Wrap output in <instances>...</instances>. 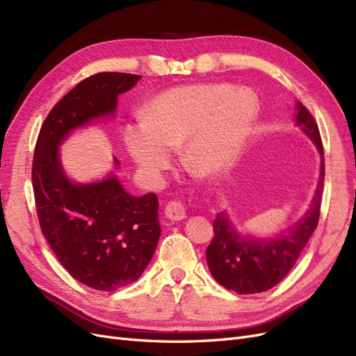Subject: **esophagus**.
<instances>
[{"mask_svg": "<svg viewBox=\"0 0 356 356\" xmlns=\"http://www.w3.org/2000/svg\"><path fill=\"white\" fill-rule=\"evenodd\" d=\"M165 215L172 221H179L186 218V207L179 200H172L166 204Z\"/></svg>", "mask_w": 356, "mask_h": 356, "instance_id": "obj_1", "label": "esophagus"}]
</instances>
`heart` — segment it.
Instances as JSON below:
<instances>
[{
	"instance_id": "b5f03b06",
	"label": "heart",
	"mask_w": 356,
	"mask_h": 356,
	"mask_svg": "<svg viewBox=\"0 0 356 356\" xmlns=\"http://www.w3.org/2000/svg\"><path fill=\"white\" fill-rule=\"evenodd\" d=\"M260 111L257 95L229 83L181 86L160 93L124 127V144L141 174L157 181L182 145V161L215 177L241 153Z\"/></svg>"
}]
</instances>
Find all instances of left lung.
<instances>
[{
  "label": "left lung",
  "instance_id": "1",
  "mask_svg": "<svg viewBox=\"0 0 356 356\" xmlns=\"http://www.w3.org/2000/svg\"><path fill=\"white\" fill-rule=\"evenodd\" d=\"M296 124L315 143L322 157L318 187L305 217L268 239L242 236L224 212L213 220V239L207 248L209 270L215 281L238 294L263 293L281 282L318 225L325 177L324 148L315 118L301 102H297Z\"/></svg>",
  "mask_w": 356,
  "mask_h": 356
}]
</instances>
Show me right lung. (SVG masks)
Wrapping results in <instances>:
<instances>
[{
  "instance_id": "obj_1",
  "label": "right lung",
  "mask_w": 356,
  "mask_h": 356,
  "mask_svg": "<svg viewBox=\"0 0 356 356\" xmlns=\"http://www.w3.org/2000/svg\"><path fill=\"white\" fill-rule=\"evenodd\" d=\"M141 79L98 72L53 106L41 126L32 160V188L40 227L60 264L79 282L115 291L143 275L160 238L154 193L129 195L115 175L75 184L62 169L59 145L74 129L111 115L117 98ZM115 168L120 161L114 159Z\"/></svg>"
}]
</instances>
